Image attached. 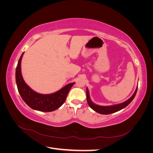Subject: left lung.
Instances as JSON below:
<instances>
[{"label": "left lung", "mask_w": 153, "mask_h": 153, "mask_svg": "<svg viewBox=\"0 0 153 153\" xmlns=\"http://www.w3.org/2000/svg\"><path fill=\"white\" fill-rule=\"evenodd\" d=\"M137 89H138V86L137 87L135 91L133 93V94L131 96V97H130V98H129L128 100L124 101V102H123V103L110 105V106H101V105H96L94 103L92 102V100H91V98H90L89 89H88V88L87 87L86 88V92H87V103L92 110H94L95 112H98L99 114L106 115V114H110L112 113H115L116 112H118V111H119V110L123 109L124 108L126 107V106H127L129 103L131 102L132 100L134 99V98H135V96L136 95Z\"/></svg>", "instance_id": "left-lung-1"}]
</instances>
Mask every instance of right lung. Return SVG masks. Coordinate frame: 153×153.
Here are the masks:
<instances>
[{
    "label": "right lung",
    "mask_w": 153,
    "mask_h": 153,
    "mask_svg": "<svg viewBox=\"0 0 153 153\" xmlns=\"http://www.w3.org/2000/svg\"><path fill=\"white\" fill-rule=\"evenodd\" d=\"M24 52L21 55L16 69V82L18 92L25 103L32 109L41 112H52L58 109L65 102L68 92L75 82L70 83L52 94H39L32 90L25 82L21 71V62Z\"/></svg>",
    "instance_id": "right-lung-1"
}]
</instances>
